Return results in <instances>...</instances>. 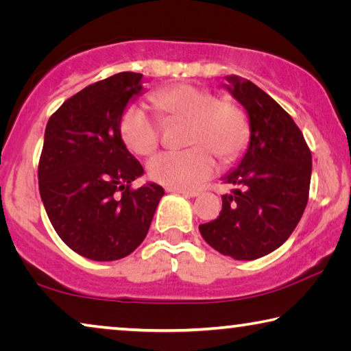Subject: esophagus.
<instances>
[{"instance_id":"1","label":"esophagus","mask_w":351,"mask_h":351,"mask_svg":"<svg viewBox=\"0 0 351 351\" xmlns=\"http://www.w3.org/2000/svg\"><path fill=\"white\" fill-rule=\"evenodd\" d=\"M167 192L180 193V195H184V197H190V198H195L199 195L198 192H195V190H184V189H173V187H167Z\"/></svg>"}]
</instances>
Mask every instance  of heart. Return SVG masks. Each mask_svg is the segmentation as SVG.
Instances as JSON below:
<instances>
[{
	"label": "heart",
	"mask_w": 351,
	"mask_h": 351,
	"mask_svg": "<svg viewBox=\"0 0 351 351\" xmlns=\"http://www.w3.org/2000/svg\"><path fill=\"white\" fill-rule=\"evenodd\" d=\"M164 122L187 121V150L164 152L148 162L153 181L173 189H195L217 171L215 154L223 162L240 156L249 141L246 112L232 99L190 83H178L150 94ZM121 136L136 154L147 156L161 141V121L144 106L128 105L121 117Z\"/></svg>",
	"instance_id": "obj_1"
}]
</instances>
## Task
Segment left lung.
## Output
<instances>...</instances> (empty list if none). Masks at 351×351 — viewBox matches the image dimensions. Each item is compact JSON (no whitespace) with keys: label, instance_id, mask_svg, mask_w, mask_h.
<instances>
[{"label":"left lung","instance_id":"8db88e82","mask_svg":"<svg viewBox=\"0 0 351 351\" xmlns=\"http://www.w3.org/2000/svg\"><path fill=\"white\" fill-rule=\"evenodd\" d=\"M226 80L247 111L251 141L239 167L224 176L235 189L223 195L219 217L199 224V232L219 254L255 260L280 247L304 215L311 152L293 117L269 94L237 75Z\"/></svg>","mask_w":351,"mask_h":351}]
</instances>
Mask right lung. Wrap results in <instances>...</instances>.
Wrapping results in <instances>:
<instances>
[{"label":"right lung","mask_w":351,"mask_h":351,"mask_svg":"<svg viewBox=\"0 0 351 351\" xmlns=\"http://www.w3.org/2000/svg\"><path fill=\"white\" fill-rule=\"evenodd\" d=\"M142 74L119 73L69 97L49 117L38 162V189L56 232L96 261L127 257L144 241L164 189L148 182L121 138L127 104Z\"/></svg>","instance_id":"right-lung-1"}]
</instances>
